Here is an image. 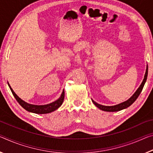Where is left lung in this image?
I'll return each instance as SVG.
<instances>
[{
	"instance_id": "8db88e82",
	"label": "left lung",
	"mask_w": 153,
	"mask_h": 153,
	"mask_svg": "<svg viewBox=\"0 0 153 153\" xmlns=\"http://www.w3.org/2000/svg\"><path fill=\"white\" fill-rule=\"evenodd\" d=\"M147 76H148V65L146 66V72H145V75H144V79L142 82V84H140V86H139V88L137 89V91L135 92V93L133 94V95L131 97L128 99V100L124 101V102L120 103L119 104H117V105H111V106H106V105H101V104H99L95 101H93L92 99V101L93 103L98 108L100 109V110H103V111H118L122 110H124L125 108H127L128 107H129L131 105L134 103V101L136 100L137 98L139 97L140 94L141 93V92L143 89V87H144L145 83H146V81L147 79Z\"/></svg>"
}]
</instances>
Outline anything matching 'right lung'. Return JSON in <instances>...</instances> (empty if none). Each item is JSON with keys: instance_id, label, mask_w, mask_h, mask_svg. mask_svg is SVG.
I'll return each mask as SVG.
<instances>
[{"instance_id": "add662e5", "label": "right lung", "mask_w": 153, "mask_h": 153, "mask_svg": "<svg viewBox=\"0 0 153 153\" xmlns=\"http://www.w3.org/2000/svg\"><path fill=\"white\" fill-rule=\"evenodd\" d=\"M8 85L9 86V88H10L12 93H13L14 97L16 98L17 101L20 103V105L22 106V107L25 109L26 111H29V112L39 114L52 112V111L56 110L58 108L60 107V105H62V102H63L64 101L65 92L63 90L62 92V94H60V97L57 100L53 101L52 103L45 104V105H34V104H30L26 102V101H24L21 98L19 97L16 94L15 92L13 91V90L11 88V86L9 85V82H8Z\"/></svg>"}]
</instances>
